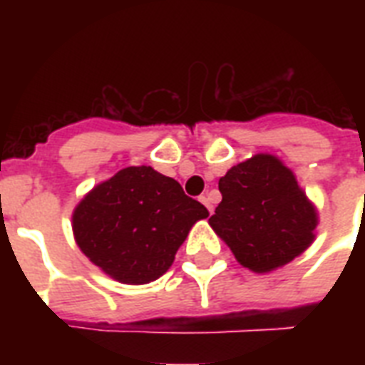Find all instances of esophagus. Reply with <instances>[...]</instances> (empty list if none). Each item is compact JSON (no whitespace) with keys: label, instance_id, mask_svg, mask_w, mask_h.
<instances>
[{"label":"esophagus","instance_id":"34e87169","mask_svg":"<svg viewBox=\"0 0 365 365\" xmlns=\"http://www.w3.org/2000/svg\"><path fill=\"white\" fill-rule=\"evenodd\" d=\"M199 200H200V202H202V205L206 206V208H208V212H210V214H212V212H214V206H212L210 199H208V195H200Z\"/></svg>","mask_w":365,"mask_h":365}]
</instances>
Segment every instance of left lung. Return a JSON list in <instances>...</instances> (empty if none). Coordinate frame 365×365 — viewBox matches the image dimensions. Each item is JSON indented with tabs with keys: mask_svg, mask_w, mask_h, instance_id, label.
<instances>
[{
	"mask_svg": "<svg viewBox=\"0 0 365 365\" xmlns=\"http://www.w3.org/2000/svg\"><path fill=\"white\" fill-rule=\"evenodd\" d=\"M220 193L208 223L250 271H274L314 240L317 208L274 155L257 153L233 166L220 178Z\"/></svg>",
	"mask_w": 365,
	"mask_h": 365,
	"instance_id": "obj_1",
	"label": "left lung"
}]
</instances>
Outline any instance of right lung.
<instances>
[{
	"label": "right lung",
	"instance_id": "right-lung-1",
	"mask_svg": "<svg viewBox=\"0 0 365 365\" xmlns=\"http://www.w3.org/2000/svg\"><path fill=\"white\" fill-rule=\"evenodd\" d=\"M208 210L151 166H126L88 191L71 216L77 246L123 284H149L170 269Z\"/></svg>",
	"mask_w": 365,
	"mask_h": 365
}]
</instances>
